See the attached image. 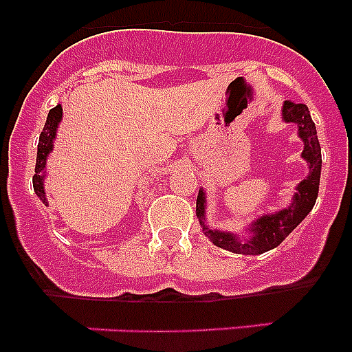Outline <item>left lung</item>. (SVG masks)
I'll return each mask as SVG.
<instances>
[{"label": "left lung", "mask_w": 352, "mask_h": 352, "mask_svg": "<svg viewBox=\"0 0 352 352\" xmlns=\"http://www.w3.org/2000/svg\"><path fill=\"white\" fill-rule=\"evenodd\" d=\"M282 120L285 123H296L298 125V135L303 141V153H301V157L309 164V176L296 186V194H294L287 208L272 214H263V217H259V219L250 223L248 231H250L252 236L245 239V241H241L239 236L232 234V232L210 229L204 223L206 197H204V190L201 188L197 195L195 213H197L199 222L203 226L204 234L217 247L236 252V254L257 256V254H263V252H268L272 248L278 247L300 226L301 220L312 211L317 194H319V179H321L322 164L321 144H319V139H317L316 125H314L312 118H310V111L307 105L294 104V102L289 100H285L284 105H282Z\"/></svg>", "instance_id": "left-lung-1"}]
</instances>
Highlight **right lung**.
Returning <instances> with one entry per match:
<instances>
[{
	"mask_svg": "<svg viewBox=\"0 0 352 352\" xmlns=\"http://www.w3.org/2000/svg\"><path fill=\"white\" fill-rule=\"evenodd\" d=\"M61 118H63V109L61 104H58L56 107H52L49 111L47 121L43 125L42 133H40L38 141V151H36V166H35V176H33V188H35V194L42 199V203H45V190H43V178H45V164H47V157L52 151V146H54L56 139V130L60 125Z\"/></svg>",
	"mask_w": 352,
	"mask_h": 352,
	"instance_id": "1",
	"label": "right lung"
}]
</instances>
